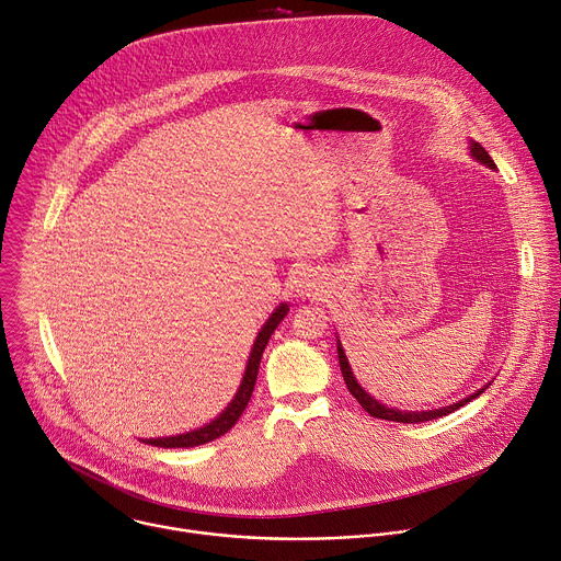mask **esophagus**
<instances>
[{"mask_svg":"<svg viewBox=\"0 0 561 561\" xmlns=\"http://www.w3.org/2000/svg\"><path fill=\"white\" fill-rule=\"evenodd\" d=\"M293 284H295L297 295H301V297H314L319 290H322V286H319L322 282H319V277L314 273H310V271L299 273Z\"/></svg>","mask_w":561,"mask_h":561,"instance_id":"esophagus-1","label":"esophagus"}]
</instances>
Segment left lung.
I'll use <instances>...</instances> for the list:
<instances>
[{"label":"left lung","instance_id":"obj_1","mask_svg":"<svg viewBox=\"0 0 561 561\" xmlns=\"http://www.w3.org/2000/svg\"><path fill=\"white\" fill-rule=\"evenodd\" d=\"M470 154L477 159L479 164H484V167H489V169H497V167H495V162L491 159V154L486 152V148H484L482 144L470 141ZM337 355H340V368H342V375H344V381H346V386H348L351 394L357 399V402L362 404V409H364L368 415H373V417H377V420H388V422H399V424H420V422H431V420H437V417H444V415H448V413L457 411L459 407L468 404L470 399L479 397V394H482V392L491 386V381H489V383H484L482 388L474 390L472 394L463 397L461 402L450 404V407H442V409H433V411H399V409H390V407H386V404L377 402L375 397H370V394H368V392L357 383V379H355V375H353V368H351V364H348V357H346V353H344V348H342V342H340V340H337Z\"/></svg>","mask_w":561,"mask_h":561}]
</instances>
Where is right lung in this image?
Segmentation results:
<instances>
[{"label": "right lung", "instance_id": "add662e5", "mask_svg": "<svg viewBox=\"0 0 561 561\" xmlns=\"http://www.w3.org/2000/svg\"><path fill=\"white\" fill-rule=\"evenodd\" d=\"M288 314V304H279L273 314L266 319V324L262 327V331L257 333V340L251 348V357H249V364H247V373H244V379L242 383H239L234 397L230 399V404L221 411L219 417H215L210 424H204L202 428L197 431H188V433H182V435H173V437H157V439H141L146 444H152V446H162V448H193V446H199V444H208L217 437H221L224 433H228L237 420L242 417L244 409L249 407L251 402V394H253V388H255V381H257V370H260V362H262V355H264V348L271 340V335L275 333V329L279 327L282 319Z\"/></svg>", "mask_w": 561, "mask_h": 561}]
</instances>
